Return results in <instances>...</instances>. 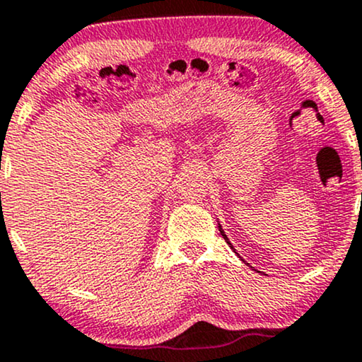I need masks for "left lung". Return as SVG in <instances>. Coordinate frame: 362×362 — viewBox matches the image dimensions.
Here are the masks:
<instances>
[{"mask_svg":"<svg viewBox=\"0 0 362 362\" xmlns=\"http://www.w3.org/2000/svg\"><path fill=\"white\" fill-rule=\"evenodd\" d=\"M219 231H221V235H223V238H224V240H226V243H230V242H228V236H226V235H224V231H223V230H221V226H219ZM230 245H231V243H230ZM231 248H233V247H231Z\"/></svg>","mask_w":362,"mask_h":362,"instance_id":"8db88e82","label":"left lung"}]
</instances>
